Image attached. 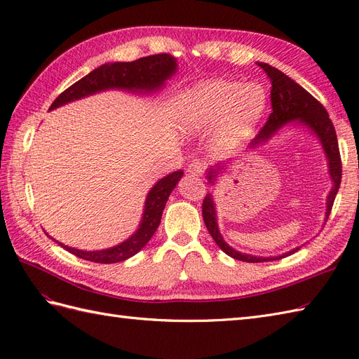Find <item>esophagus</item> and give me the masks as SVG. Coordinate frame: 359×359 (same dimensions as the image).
Returning <instances> with one entry per match:
<instances>
[{
  "label": "esophagus",
  "mask_w": 359,
  "mask_h": 359,
  "mask_svg": "<svg viewBox=\"0 0 359 359\" xmlns=\"http://www.w3.org/2000/svg\"><path fill=\"white\" fill-rule=\"evenodd\" d=\"M203 170H205V166L202 165L201 161H191L189 168H187V172L190 173L191 177H202Z\"/></svg>",
  "instance_id": "1"
}]
</instances>
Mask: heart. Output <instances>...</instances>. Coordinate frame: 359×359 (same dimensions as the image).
<instances>
[{
  "instance_id": "1",
  "label": "heart",
  "mask_w": 359,
  "mask_h": 359,
  "mask_svg": "<svg viewBox=\"0 0 359 359\" xmlns=\"http://www.w3.org/2000/svg\"><path fill=\"white\" fill-rule=\"evenodd\" d=\"M268 99L262 83L205 79L180 95L177 118L187 133H206L215 128L217 147L233 149L244 142L264 116Z\"/></svg>"
}]
</instances>
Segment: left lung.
Masks as SVG:
<instances>
[{"label": "left lung", "mask_w": 359, "mask_h": 359, "mask_svg": "<svg viewBox=\"0 0 359 359\" xmlns=\"http://www.w3.org/2000/svg\"><path fill=\"white\" fill-rule=\"evenodd\" d=\"M256 64L266 73L271 85H273V88H271V104H273V112H271L264 128L260 130L259 135L252 140V144L248 145V151H255L256 148L265 145L271 137H274L278 133V130H281L287 124L299 126L302 127V130H306V132L316 137L323 151L325 158H327L328 175L332 182V187L327 196V212H325V222H327L341 182V160L339 142H337L335 128L331 123L330 115L327 109H325L309 91L304 90L299 83L290 79L283 72L269 66L266 62ZM233 161L235 160L220 161L206 169V180H208L212 187H215L217 181H219L223 173L229 169V166H232ZM202 215L206 229L211 233L215 244L219 245L227 256L243 260V262H269V260H278L281 257H286L292 253H295L297 250H299V247H295L278 256H256L238 252V250H235L232 245L224 241V238L220 233L219 223H217V206L214 202L212 193H206L202 203Z\"/></svg>", "instance_id": "8db88e82"}]
</instances>
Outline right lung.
<instances>
[{
	"instance_id": "add662e5",
	"label": "right lung",
	"mask_w": 359,
	"mask_h": 359,
	"mask_svg": "<svg viewBox=\"0 0 359 359\" xmlns=\"http://www.w3.org/2000/svg\"><path fill=\"white\" fill-rule=\"evenodd\" d=\"M178 70L177 58L169 55V53H158V55H149L145 58H139L132 62H107L103 66L94 69L81 81L73 83L72 86L61 93L53 103L50 104L49 111L57 109L60 106L67 103L85 99L94 94L103 91L119 90L132 94H156L165 88V83L170 79ZM184 172L177 170L169 175L160 178L147 194L142 219L137 226V229L130 235L127 240L119 243L114 247L103 250H79L74 247L64 245L60 241H55L52 236L46 235L58 243L62 248H66L69 253L78 256L81 259L90 260L97 264H116L123 260L135 256L142 250L148 241L153 238L154 232L161 222V214L165 210L166 202L170 196L172 190L177 187V184L182 178Z\"/></svg>"
}]
</instances>
